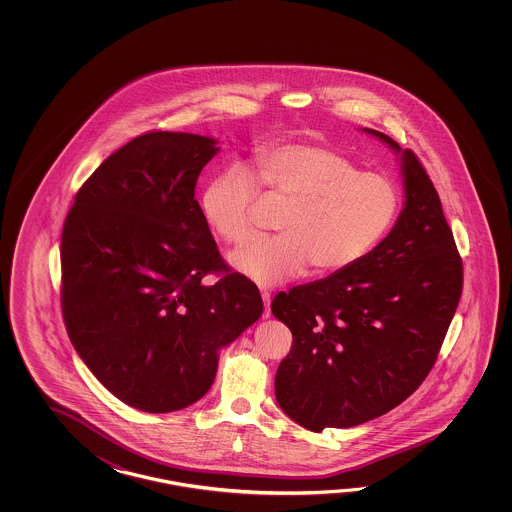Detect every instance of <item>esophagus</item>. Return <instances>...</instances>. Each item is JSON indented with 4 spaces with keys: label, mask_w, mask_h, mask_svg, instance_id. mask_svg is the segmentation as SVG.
Wrapping results in <instances>:
<instances>
[{
    "label": "esophagus",
    "mask_w": 512,
    "mask_h": 512,
    "mask_svg": "<svg viewBox=\"0 0 512 512\" xmlns=\"http://www.w3.org/2000/svg\"><path fill=\"white\" fill-rule=\"evenodd\" d=\"M271 291H261V300H263V318L271 316Z\"/></svg>",
    "instance_id": "1"
}]
</instances>
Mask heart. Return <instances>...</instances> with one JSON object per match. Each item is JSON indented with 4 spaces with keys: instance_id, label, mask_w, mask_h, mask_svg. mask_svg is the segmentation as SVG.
Returning a JSON list of instances; mask_svg holds the SVG:
<instances>
[{
    "instance_id": "1",
    "label": "heart",
    "mask_w": 512,
    "mask_h": 512,
    "mask_svg": "<svg viewBox=\"0 0 512 512\" xmlns=\"http://www.w3.org/2000/svg\"><path fill=\"white\" fill-rule=\"evenodd\" d=\"M261 197L287 205L278 221L282 234L234 252L230 263L265 287L289 282L309 265L318 274L348 271L388 236L403 207L401 186L390 175L360 172L346 155L309 142L263 148L251 174L221 172L201 207L210 229L240 247L258 230Z\"/></svg>"
}]
</instances>
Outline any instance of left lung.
<instances>
[{
    "label": "left lung",
    "instance_id": "obj_1",
    "mask_svg": "<svg viewBox=\"0 0 512 512\" xmlns=\"http://www.w3.org/2000/svg\"><path fill=\"white\" fill-rule=\"evenodd\" d=\"M403 175L404 210L364 260L272 300V315L293 333L276 401L307 430L357 426L406 401L434 368L456 313L463 261L441 199L412 150Z\"/></svg>",
    "mask_w": 512,
    "mask_h": 512
}]
</instances>
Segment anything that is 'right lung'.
<instances>
[{
	"label": "right lung",
	"instance_id": "obj_1",
	"mask_svg": "<svg viewBox=\"0 0 512 512\" xmlns=\"http://www.w3.org/2000/svg\"><path fill=\"white\" fill-rule=\"evenodd\" d=\"M214 144L142 133L87 177L64 221L67 335L98 381L142 412L199 401L216 377L218 349L263 311L258 287L230 271L194 199ZM210 273L219 282L207 286Z\"/></svg>",
	"mask_w": 512,
	"mask_h": 512
}]
</instances>
